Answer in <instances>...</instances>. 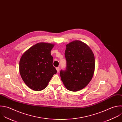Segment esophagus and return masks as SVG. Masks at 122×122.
Segmentation results:
<instances>
[{
    "label": "esophagus",
    "instance_id": "1",
    "mask_svg": "<svg viewBox=\"0 0 122 122\" xmlns=\"http://www.w3.org/2000/svg\"><path fill=\"white\" fill-rule=\"evenodd\" d=\"M56 69L57 70V72L58 73L59 72V67H56Z\"/></svg>",
    "mask_w": 122,
    "mask_h": 122
}]
</instances>
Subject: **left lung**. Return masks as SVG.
Here are the masks:
<instances>
[{"label": "left lung", "mask_w": 122, "mask_h": 122, "mask_svg": "<svg viewBox=\"0 0 122 122\" xmlns=\"http://www.w3.org/2000/svg\"><path fill=\"white\" fill-rule=\"evenodd\" d=\"M65 70L60 71V76L69 91L76 92L85 88L92 80L95 69L94 55L84 43L78 40L66 46Z\"/></svg>", "instance_id": "1"}]
</instances>
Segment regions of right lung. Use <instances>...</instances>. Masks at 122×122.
<instances>
[{"instance_id": "right-lung-1", "label": "right lung", "mask_w": 122, "mask_h": 122, "mask_svg": "<svg viewBox=\"0 0 122 122\" xmlns=\"http://www.w3.org/2000/svg\"><path fill=\"white\" fill-rule=\"evenodd\" d=\"M54 45L38 43L28 49L20 61L21 77L30 89L40 91L45 89L57 71L53 65L51 51Z\"/></svg>"}]
</instances>
